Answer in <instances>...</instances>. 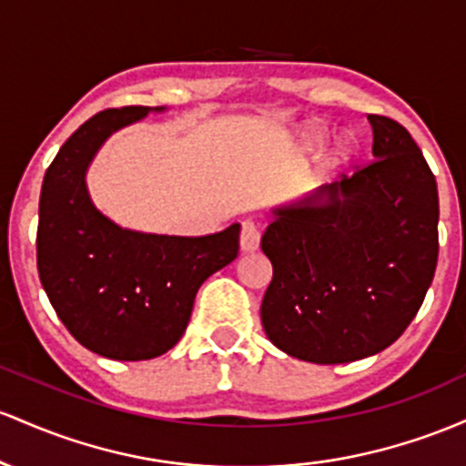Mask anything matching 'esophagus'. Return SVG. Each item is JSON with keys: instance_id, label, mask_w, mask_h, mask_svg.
<instances>
[{"instance_id": "esophagus-1", "label": "esophagus", "mask_w": 466, "mask_h": 466, "mask_svg": "<svg viewBox=\"0 0 466 466\" xmlns=\"http://www.w3.org/2000/svg\"><path fill=\"white\" fill-rule=\"evenodd\" d=\"M259 228L258 224L250 222V219H247V222H242V231H239V248L244 250V253H250V250H255L259 247Z\"/></svg>"}]
</instances>
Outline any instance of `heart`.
<instances>
[{"instance_id":"obj_1","label":"heart","mask_w":466,"mask_h":466,"mask_svg":"<svg viewBox=\"0 0 466 466\" xmlns=\"http://www.w3.org/2000/svg\"><path fill=\"white\" fill-rule=\"evenodd\" d=\"M323 136H326V134H323V129L306 127L299 134V147L303 151H315L319 145H321ZM348 158H350V147H348L346 143H339L337 147L330 151V158H328V163H330V165H341V163H346Z\"/></svg>"}]
</instances>
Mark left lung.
<instances>
[{
    "label": "left lung",
    "instance_id": "obj_1",
    "mask_svg": "<svg viewBox=\"0 0 466 466\" xmlns=\"http://www.w3.org/2000/svg\"><path fill=\"white\" fill-rule=\"evenodd\" d=\"M372 163L273 211L261 326L281 352L350 363L380 352L422 306L438 261V187L400 123L370 114Z\"/></svg>",
    "mask_w": 466,
    "mask_h": 466
}]
</instances>
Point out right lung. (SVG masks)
<instances>
[{
	"label": "right lung",
	"instance_id": "right-lung-1",
	"mask_svg": "<svg viewBox=\"0 0 466 466\" xmlns=\"http://www.w3.org/2000/svg\"><path fill=\"white\" fill-rule=\"evenodd\" d=\"M149 112L129 106L86 120L52 160L39 198L41 286L72 337L114 360H147L174 348L202 281L239 250V224L202 238L154 235L118 227L92 205L86 171L94 154Z\"/></svg>",
	"mask_w": 466,
	"mask_h": 466
}]
</instances>
